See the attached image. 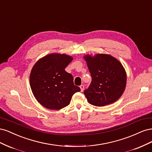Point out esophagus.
<instances>
[{"label": "esophagus", "instance_id": "34e87169", "mask_svg": "<svg viewBox=\"0 0 152 152\" xmlns=\"http://www.w3.org/2000/svg\"><path fill=\"white\" fill-rule=\"evenodd\" d=\"M80 88L81 91H82V92H83V91H84V85H81V86H80Z\"/></svg>", "mask_w": 152, "mask_h": 152}]
</instances>
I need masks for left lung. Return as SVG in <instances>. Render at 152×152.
<instances>
[{"instance_id": "obj_1", "label": "left lung", "mask_w": 152, "mask_h": 152, "mask_svg": "<svg viewBox=\"0 0 152 152\" xmlns=\"http://www.w3.org/2000/svg\"><path fill=\"white\" fill-rule=\"evenodd\" d=\"M92 81L84 93L89 103L96 107L112 104L119 99L126 85V73L121 62L108 54L84 56Z\"/></svg>"}]
</instances>
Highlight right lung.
<instances>
[{
	"label": "right lung",
	"mask_w": 152,
	"mask_h": 152,
	"mask_svg": "<svg viewBox=\"0 0 152 152\" xmlns=\"http://www.w3.org/2000/svg\"><path fill=\"white\" fill-rule=\"evenodd\" d=\"M72 59L66 54H50L35 64L30 75V87L43 107L61 109L70 104L73 94L80 91L73 84L72 74L65 70Z\"/></svg>",
	"instance_id": "obj_1"
}]
</instances>
